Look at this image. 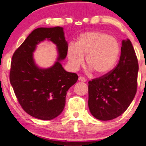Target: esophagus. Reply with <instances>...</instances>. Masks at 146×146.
Returning a JSON list of instances; mask_svg holds the SVG:
<instances>
[{"label": "esophagus", "mask_w": 146, "mask_h": 146, "mask_svg": "<svg viewBox=\"0 0 146 146\" xmlns=\"http://www.w3.org/2000/svg\"><path fill=\"white\" fill-rule=\"evenodd\" d=\"M78 80L79 81H82V82H86L87 80L84 77H82V76H80V77L78 78Z\"/></svg>", "instance_id": "obj_1"}]
</instances>
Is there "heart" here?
I'll use <instances>...</instances> for the list:
<instances>
[{
  "instance_id": "1",
  "label": "heart",
  "mask_w": 146,
  "mask_h": 146,
  "mask_svg": "<svg viewBox=\"0 0 146 146\" xmlns=\"http://www.w3.org/2000/svg\"><path fill=\"white\" fill-rule=\"evenodd\" d=\"M119 42L114 36L98 31L82 33L76 44H70L67 48V58L70 68L76 70L84 63L98 75L109 73L119 58Z\"/></svg>"
}]
</instances>
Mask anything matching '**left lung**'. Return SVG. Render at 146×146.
<instances>
[{
  "mask_svg": "<svg viewBox=\"0 0 146 146\" xmlns=\"http://www.w3.org/2000/svg\"><path fill=\"white\" fill-rule=\"evenodd\" d=\"M138 72L133 45L129 39L123 40L117 67L88 82V107L92 115L101 121L121 115L136 95Z\"/></svg>",
  "mask_w": 146,
  "mask_h": 146,
  "instance_id": "8db88e82",
  "label": "left lung"
}]
</instances>
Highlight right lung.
Returning <instances> with one entry per match:
<instances>
[{"label": "right lung", "instance_id": "1", "mask_svg": "<svg viewBox=\"0 0 146 146\" xmlns=\"http://www.w3.org/2000/svg\"><path fill=\"white\" fill-rule=\"evenodd\" d=\"M46 39L56 45L58 58L53 66L44 69L36 64L33 54ZM68 46L63 27H39L13 54L10 84L23 110L35 118L51 120L60 115L67 91L77 82V74L66 71L61 63L67 56Z\"/></svg>", "mask_w": 146, "mask_h": 146}]
</instances>
